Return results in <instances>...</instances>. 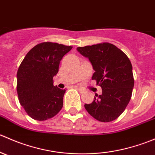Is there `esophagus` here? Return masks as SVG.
I'll return each mask as SVG.
<instances>
[{
	"label": "esophagus",
	"mask_w": 155,
	"mask_h": 155,
	"mask_svg": "<svg viewBox=\"0 0 155 155\" xmlns=\"http://www.w3.org/2000/svg\"><path fill=\"white\" fill-rule=\"evenodd\" d=\"M78 90H79V91L80 92V93H84V92L85 91V89L82 88V87H78Z\"/></svg>",
	"instance_id": "obj_1"
}]
</instances>
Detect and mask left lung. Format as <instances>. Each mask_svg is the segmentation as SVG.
I'll use <instances>...</instances> for the list:
<instances>
[{"mask_svg": "<svg viewBox=\"0 0 155 155\" xmlns=\"http://www.w3.org/2000/svg\"><path fill=\"white\" fill-rule=\"evenodd\" d=\"M88 58L95 72L92 79L102 88L91 104H85L87 112L101 122H110L125 110L132 96L134 79L132 64L121 49L109 43L78 47Z\"/></svg>", "mask_w": 155, "mask_h": 155, "instance_id": "obj_1", "label": "left lung"}]
</instances>
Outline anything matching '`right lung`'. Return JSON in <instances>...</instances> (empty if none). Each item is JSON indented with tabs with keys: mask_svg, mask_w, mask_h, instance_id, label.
<instances>
[{
	"mask_svg": "<svg viewBox=\"0 0 155 155\" xmlns=\"http://www.w3.org/2000/svg\"><path fill=\"white\" fill-rule=\"evenodd\" d=\"M73 46L44 42L27 53L17 72L18 101L33 119L53 118L63 107L65 89L53 85L62 58Z\"/></svg>",
	"mask_w": 155,
	"mask_h": 155,
	"instance_id": "right-lung-1",
	"label": "right lung"
}]
</instances>
